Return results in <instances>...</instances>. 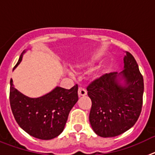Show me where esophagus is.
Returning a JSON list of instances; mask_svg holds the SVG:
<instances>
[{
	"label": "esophagus",
	"mask_w": 155,
	"mask_h": 155,
	"mask_svg": "<svg viewBox=\"0 0 155 155\" xmlns=\"http://www.w3.org/2000/svg\"><path fill=\"white\" fill-rule=\"evenodd\" d=\"M78 93L79 96H84V95H86V94H87V91H86L84 88H83V87H80L78 88Z\"/></svg>",
	"instance_id": "esophagus-1"
}]
</instances>
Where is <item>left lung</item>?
Listing matches in <instances>:
<instances>
[{"label": "left lung", "mask_w": 155, "mask_h": 155, "mask_svg": "<svg viewBox=\"0 0 155 155\" xmlns=\"http://www.w3.org/2000/svg\"><path fill=\"white\" fill-rule=\"evenodd\" d=\"M123 86L116 72L105 74L87 87L91 100L89 121L93 130L102 137H113L124 134L136 124L143 105V78L138 64L130 53L126 51Z\"/></svg>", "instance_id": "obj_1"}]
</instances>
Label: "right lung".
I'll use <instances>...</instances> for the list:
<instances>
[{
    "label": "right lung",
    "instance_id": "right-lung-1",
    "mask_svg": "<svg viewBox=\"0 0 155 155\" xmlns=\"http://www.w3.org/2000/svg\"><path fill=\"white\" fill-rule=\"evenodd\" d=\"M23 53L14 69L21 61ZM78 84L71 89L57 87L43 96L31 98L18 91L11 79L9 99L14 117L19 127L31 136L53 139L64 130L70 111L78 100Z\"/></svg>",
    "mask_w": 155,
    "mask_h": 155
}]
</instances>
